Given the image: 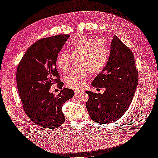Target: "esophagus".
Returning a JSON list of instances; mask_svg holds the SVG:
<instances>
[{
  "label": "esophagus",
  "mask_w": 158,
  "mask_h": 158,
  "mask_svg": "<svg viewBox=\"0 0 158 158\" xmlns=\"http://www.w3.org/2000/svg\"><path fill=\"white\" fill-rule=\"evenodd\" d=\"M74 93V95H80L81 93H82V91L75 90Z\"/></svg>",
  "instance_id": "obj_1"
}]
</instances>
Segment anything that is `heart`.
<instances>
[{"label": "heart", "mask_w": 158, "mask_h": 158, "mask_svg": "<svg viewBox=\"0 0 158 158\" xmlns=\"http://www.w3.org/2000/svg\"><path fill=\"white\" fill-rule=\"evenodd\" d=\"M68 53L63 52L56 60V66L61 73L69 70L73 59L80 69L72 71L65 78L66 86L78 89L83 88L89 76V72L98 73L106 66L109 57V45L103 38H92L76 35L66 45Z\"/></svg>", "instance_id": "b5f03b06"}]
</instances>
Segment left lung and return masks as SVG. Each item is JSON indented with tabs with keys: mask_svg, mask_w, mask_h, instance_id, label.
<instances>
[{
	"mask_svg": "<svg viewBox=\"0 0 158 158\" xmlns=\"http://www.w3.org/2000/svg\"><path fill=\"white\" fill-rule=\"evenodd\" d=\"M138 82L132 52L114 35L107 63L92 83L93 87L106 88V91L102 94L86 91L89 99L85 106L91 118L106 125L121 118L131 106Z\"/></svg>",
	"mask_w": 158,
	"mask_h": 158,
	"instance_id": "obj_1",
	"label": "left lung"
}]
</instances>
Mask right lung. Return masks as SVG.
<instances>
[{
  "mask_svg": "<svg viewBox=\"0 0 158 158\" xmlns=\"http://www.w3.org/2000/svg\"><path fill=\"white\" fill-rule=\"evenodd\" d=\"M69 35H58L36 41L27 49L18 64L16 82L19 95L27 116L35 125L54 129L65 121L63 104L74 96V91L62 89L63 82L56 60ZM61 89L55 97L49 92L52 84Z\"/></svg>",
  "mask_w": 158,
  "mask_h": 158,
  "instance_id": "obj_1",
  "label": "right lung"
}]
</instances>
